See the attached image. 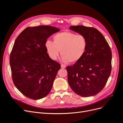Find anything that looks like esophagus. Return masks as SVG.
<instances>
[{
  "label": "esophagus",
  "instance_id": "34e87169",
  "mask_svg": "<svg viewBox=\"0 0 123 123\" xmlns=\"http://www.w3.org/2000/svg\"><path fill=\"white\" fill-rule=\"evenodd\" d=\"M66 66L65 64H61V68H66Z\"/></svg>",
  "mask_w": 123,
  "mask_h": 123
}]
</instances>
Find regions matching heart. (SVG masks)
Wrapping results in <instances>:
<instances>
[{"label": "heart", "mask_w": 123, "mask_h": 123, "mask_svg": "<svg viewBox=\"0 0 123 123\" xmlns=\"http://www.w3.org/2000/svg\"><path fill=\"white\" fill-rule=\"evenodd\" d=\"M54 41H46L45 48L49 56L55 60L61 51L62 61L64 63H75L84 56L87 49L88 42L85 36L75 33L63 32L55 34Z\"/></svg>", "instance_id": "b5f03b06"}]
</instances>
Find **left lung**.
I'll return each instance as SVG.
<instances>
[{
	"label": "left lung",
	"mask_w": 123,
	"mask_h": 123,
	"mask_svg": "<svg viewBox=\"0 0 123 123\" xmlns=\"http://www.w3.org/2000/svg\"><path fill=\"white\" fill-rule=\"evenodd\" d=\"M69 29L85 36L88 45L82 58L67 68L69 85L82 97L95 95L103 89L111 74V49L103 35L94 28L78 25Z\"/></svg>",
	"instance_id": "1"
}]
</instances>
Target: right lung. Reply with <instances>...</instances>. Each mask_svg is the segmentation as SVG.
<instances>
[{
  "label": "right lung",
  "mask_w": 123,
  "mask_h": 123,
  "mask_svg": "<svg viewBox=\"0 0 123 123\" xmlns=\"http://www.w3.org/2000/svg\"><path fill=\"white\" fill-rule=\"evenodd\" d=\"M59 31L47 25L27 27L14 42L9 59L12 80L29 98L42 99L52 89L61 64L50 58L45 44L50 36Z\"/></svg>",
  "instance_id": "right-lung-1"
}]
</instances>
